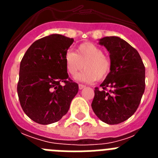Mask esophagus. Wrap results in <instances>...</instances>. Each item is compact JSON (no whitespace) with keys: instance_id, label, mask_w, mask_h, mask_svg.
Returning <instances> with one entry per match:
<instances>
[{"instance_id":"34e87169","label":"esophagus","mask_w":158,"mask_h":158,"mask_svg":"<svg viewBox=\"0 0 158 158\" xmlns=\"http://www.w3.org/2000/svg\"><path fill=\"white\" fill-rule=\"evenodd\" d=\"M78 87H79V89H83L84 88H85V85H78Z\"/></svg>"}]
</instances>
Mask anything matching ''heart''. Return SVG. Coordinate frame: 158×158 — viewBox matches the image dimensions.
I'll return each mask as SVG.
<instances>
[{"instance_id":"1","label":"heart","mask_w":158,"mask_h":158,"mask_svg":"<svg viewBox=\"0 0 158 158\" xmlns=\"http://www.w3.org/2000/svg\"><path fill=\"white\" fill-rule=\"evenodd\" d=\"M67 72L75 77L84 68L85 69L76 79L79 81L93 82L104 80L109 75L111 69V61L104 55L100 47L91 43H82L76 49V53L68 51L65 55Z\"/></svg>"}]
</instances>
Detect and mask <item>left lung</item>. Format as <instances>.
<instances>
[{
	"label": "left lung",
	"mask_w": 158,
	"mask_h": 158,
	"mask_svg": "<svg viewBox=\"0 0 158 158\" xmlns=\"http://www.w3.org/2000/svg\"><path fill=\"white\" fill-rule=\"evenodd\" d=\"M99 44L109 52L111 69L102 89L95 88L92 108L100 120L114 125L128 119L139 107L145 91V66L136 49L121 38L104 37Z\"/></svg>",
	"instance_id": "8db88e82"
}]
</instances>
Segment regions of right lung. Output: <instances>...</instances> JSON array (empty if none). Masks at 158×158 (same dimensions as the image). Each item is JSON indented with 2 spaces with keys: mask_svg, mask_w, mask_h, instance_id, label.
I'll use <instances>...</instances> for the list:
<instances>
[{
  "mask_svg": "<svg viewBox=\"0 0 158 158\" xmlns=\"http://www.w3.org/2000/svg\"><path fill=\"white\" fill-rule=\"evenodd\" d=\"M73 41L58 34L45 36L32 43L22 58L18 96L25 114L37 123L60 120L77 93L78 85L68 80L65 64Z\"/></svg>",
  "mask_w": 158,
  "mask_h": 158,
  "instance_id": "1",
  "label": "right lung"
}]
</instances>
